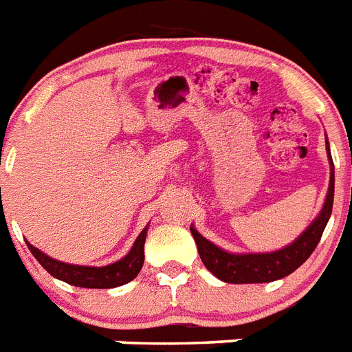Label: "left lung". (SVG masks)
<instances>
[{
	"instance_id": "left-lung-1",
	"label": "left lung",
	"mask_w": 352,
	"mask_h": 352,
	"mask_svg": "<svg viewBox=\"0 0 352 352\" xmlns=\"http://www.w3.org/2000/svg\"><path fill=\"white\" fill-rule=\"evenodd\" d=\"M326 150L331 170H329V186H327L324 206L317 218L290 245H286L279 250H272V252H229L226 249H220L212 241L206 240L193 226L190 227L204 267L208 268L212 276H217L223 283H231V285L272 283L290 276L292 272L297 270L311 256L313 250L317 249L329 217H331L333 199H335V164H333L327 138Z\"/></svg>"
}]
</instances>
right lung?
<instances>
[{"instance_id":"1","label":"right lung","mask_w":352,"mask_h":352,"mask_svg":"<svg viewBox=\"0 0 352 352\" xmlns=\"http://www.w3.org/2000/svg\"><path fill=\"white\" fill-rule=\"evenodd\" d=\"M148 226L144 227L140 236L135 238L132 249L126 256L118 259L116 263L105 265V267H84V265H71V263L58 261L34 247L26 241L34 258L44 267V270L52 274L55 279L67 283V285L80 286V288H116L131 283L144 263V240H146Z\"/></svg>"}]
</instances>
